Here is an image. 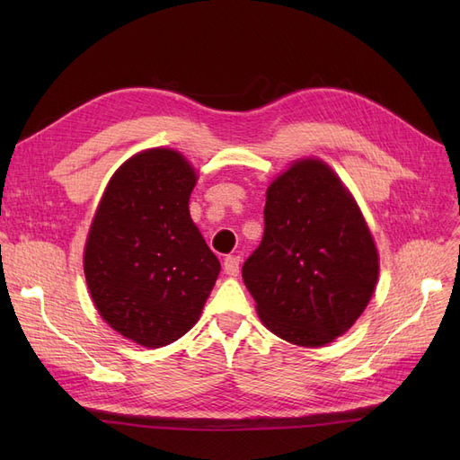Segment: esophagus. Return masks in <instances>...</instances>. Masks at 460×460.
Here are the masks:
<instances>
[{"label": "esophagus", "mask_w": 460, "mask_h": 460, "mask_svg": "<svg viewBox=\"0 0 460 460\" xmlns=\"http://www.w3.org/2000/svg\"><path fill=\"white\" fill-rule=\"evenodd\" d=\"M240 261L242 259L238 255H228L225 259V272L228 276H238V272H240Z\"/></svg>", "instance_id": "1"}]
</instances>
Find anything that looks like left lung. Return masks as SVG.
Here are the masks:
<instances>
[{"label": "left lung", "instance_id": "left-lung-1", "mask_svg": "<svg viewBox=\"0 0 460 460\" xmlns=\"http://www.w3.org/2000/svg\"><path fill=\"white\" fill-rule=\"evenodd\" d=\"M242 276L264 326L289 343L326 345L363 314L378 252L328 164L297 161L270 184L262 240Z\"/></svg>", "mask_w": 460, "mask_h": 460}]
</instances>
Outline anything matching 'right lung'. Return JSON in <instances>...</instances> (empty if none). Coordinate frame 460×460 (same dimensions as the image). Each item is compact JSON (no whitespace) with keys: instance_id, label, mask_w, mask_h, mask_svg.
<instances>
[{"instance_id":"right-lung-1","label":"right lung","mask_w":460,"mask_h":460,"mask_svg":"<svg viewBox=\"0 0 460 460\" xmlns=\"http://www.w3.org/2000/svg\"><path fill=\"white\" fill-rule=\"evenodd\" d=\"M196 172L172 149H147L111 178L84 252L92 299L105 323L146 347L198 323L220 262L190 218Z\"/></svg>"}]
</instances>
